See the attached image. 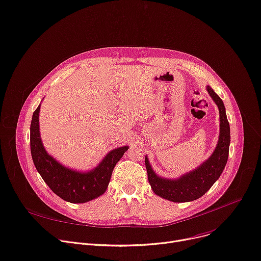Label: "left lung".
Instances as JSON below:
<instances>
[{"mask_svg":"<svg viewBox=\"0 0 261 261\" xmlns=\"http://www.w3.org/2000/svg\"><path fill=\"white\" fill-rule=\"evenodd\" d=\"M206 91L218 107L220 127L218 143L210 158L193 171L186 173L176 179H169L156 174L146 155L145 164L148 180L153 192L173 202H187L201 197L219 178L228 162L231 135L225 108L221 98L210 86H206Z\"/></svg>","mask_w":261,"mask_h":261,"instance_id":"obj_1","label":"left lung"}]
</instances>
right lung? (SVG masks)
Wrapping results in <instances>:
<instances>
[{"instance_id": "add662e5", "label": "right lung", "mask_w": 261, "mask_h": 261, "mask_svg": "<svg viewBox=\"0 0 261 261\" xmlns=\"http://www.w3.org/2000/svg\"><path fill=\"white\" fill-rule=\"evenodd\" d=\"M41 106L33 112L30 125V150L34 166L48 187L62 199L83 203L106 192L112 171L123 158L128 146L111 150L92 170L81 172L60 164L45 150L40 134L39 114Z\"/></svg>"}]
</instances>
